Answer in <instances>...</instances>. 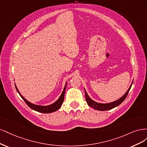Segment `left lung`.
<instances>
[{"instance_id":"obj_1","label":"left lung","mask_w":147,"mask_h":147,"mask_svg":"<svg viewBox=\"0 0 147 147\" xmlns=\"http://www.w3.org/2000/svg\"><path fill=\"white\" fill-rule=\"evenodd\" d=\"M132 82L131 84V85L130 86L129 89L127 90V91L125 93V94H124L123 96H121L120 99H118V100L115 101H113L112 102H109V103H106V104H102V103H98L97 102L94 101L93 100L89 97V96L88 95V94L87 93V92L86 91V90L84 88V90H85V95H86V101L87 102V105L90 106L91 107L94 108V109L98 110V111H108V110H111L112 109L118 106H119L120 104L123 101L125 98H126L127 94H128L131 87L132 86Z\"/></svg>"}]
</instances>
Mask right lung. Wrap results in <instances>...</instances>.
Masks as SVG:
<instances>
[{"label": "right lung", "mask_w": 147, "mask_h": 147, "mask_svg": "<svg viewBox=\"0 0 147 147\" xmlns=\"http://www.w3.org/2000/svg\"><path fill=\"white\" fill-rule=\"evenodd\" d=\"M67 82L66 83L65 86L64 87V88H63V90L62 93H61L59 98L55 102L52 104V105H48V106H39V105H34V104H32V103L30 102L29 101H28L25 98H24V96L20 93V92H19L18 89L16 86V84H15V87H16L17 92H18L19 94H20V95L22 98L23 100L26 102L27 106H29L30 108H31L32 109L34 110L35 111H37V112H41V113H48L55 112L56 111H57L61 107V105H62V104H63V100H64L65 93L66 87H67Z\"/></svg>", "instance_id": "1"}]
</instances>
